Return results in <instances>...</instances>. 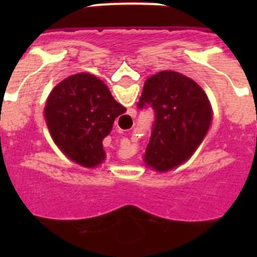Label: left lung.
Returning a JSON list of instances; mask_svg holds the SVG:
<instances>
[{
	"mask_svg": "<svg viewBox=\"0 0 257 257\" xmlns=\"http://www.w3.org/2000/svg\"><path fill=\"white\" fill-rule=\"evenodd\" d=\"M138 108L153 110L144 161L161 172L185 162L211 123L207 95L193 79L174 70H163L145 81Z\"/></svg>",
	"mask_w": 257,
	"mask_h": 257,
	"instance_id": "1",
	"label": "left lung"
}]
</instances>
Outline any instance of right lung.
<instances>
[{"mask_svg": "<svg viewBox=\"0 0 257 257\" xmlns=\"http://www.w3.org/2000/svg\"><path fill=\"white\" fill-rule=\"evenodd\" d=\"M126 108L114 100L103 81L78 73L54 87L45 106L52 139L70 160L95 167L105 157L103 139Z\"/></svg>", "mask_w": 257, "mask_h": 257, "instance_id": "obj_1", "label": "right lung"}]
</instances>
